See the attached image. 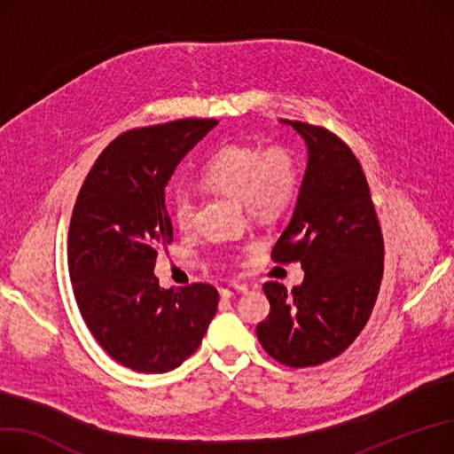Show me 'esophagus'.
<instances>
[{
    "label": "esophagus",
    "mask_w": 454,
    "mask_h": 454,
    "mask_svg": "<svg viewBox=\"0 0 454 454\" xmlns=\"http://www.w3.org/2000/svg\"><path fill=\"white\" fill-rule=\"evenodd\" d=\"M245 292H247V286H245V285H230V286L221 288V295H223L224 299H231V297H235V295H239V294H245Z\"/></svg>",
    "instance_id": "1"
}]
</instances>
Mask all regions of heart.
Returning a JSON list of instances; mask_svg holds the SVG:
<instances>
[{
  "label": "heart",
  "instance_id": "heart-1",
  "mask_svg": "<svg viewBox=\"0 0 454 454\" xmlns=\"http://www.w3.org/2000/svg\"><path fill=\"white\" fill-rule=\"evenodd\" d=\"M204 183L243 200L257 219H274L290 207L299 190V169L285 149H254L243 145L223 147L202 171ZM197 202L186 190L173 199V221L188 231L195 224Z\"/></svg>",
  "mask_w": 454,
  "mask_h": 454
}]
</instances>
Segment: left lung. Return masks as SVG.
<instances>
[{
    "instance_id": "8db88e82",
    "label": "left lung",
    "mask_w": 454,
    "mask_h": 454,
    "mask_svg": "<svg viewBox=\"0 0 454 454\" xmlns=\"http://www.w3.org/2000/svg\"><path fill=\"white\" fill-rule=\"evenodd\" d=\"M279 122L303 138L307 168L271 257L301 261L305 279L292 292L278 281L262 285L270 314L257 338L279 364L299 369L340 356L367 325L383 276V237L350 147L323 128Z\"/></svg>"
}]
</instances>
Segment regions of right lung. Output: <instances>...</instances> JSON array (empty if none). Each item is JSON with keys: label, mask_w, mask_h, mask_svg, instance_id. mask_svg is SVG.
<instances>
[{"label": "right lung", "mask_w": 454, "mask_h": 454, "mask_svg": "<svg viewBox=\"0 0 454 454\" xmlns=\"http://www.w3.org/2000/svg\"><path fill=\"white\" fill-rule=\"evenodd\" d=\"M219 122L175 120L114 138L78 193L67 262L80 314L120 365L162 374L200 345L219 294L195 283L164 290L157 247L171 245L166 186L183 159Z\"/></svg>", "instance_id": "obj_1"}]
</instances>
